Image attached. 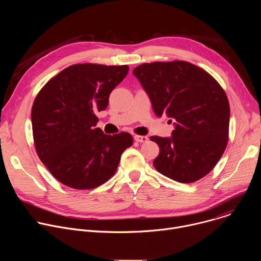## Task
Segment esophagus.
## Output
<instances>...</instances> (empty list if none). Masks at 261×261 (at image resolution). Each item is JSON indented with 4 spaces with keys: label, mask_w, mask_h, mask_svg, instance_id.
Segmentation results:
<instances>
[{
    "label": "esophagus",
    "mask_w": 261,
    "mask_h": 261,
    "mask_svg": "<svg viewBox=\"0 0 261 261\" xmlns=\"http://www.w3.org/2000/svg\"><path fill=\"white\" fill-rule=\"evenodd\" d=\"M134 140L137 141V142H145V141H147V136L135 134V135H134Z\"/></svg>",
    "instance_id": "obj_1"
}]
</instances>
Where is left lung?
Listing matches in <instances>:
<instances>
[{
	"mask_svg": "<svg viewBox=\"0 0 261 261\" xmlns=\"http://www.w3.org/2000/svg\"><path fill=\"white\" fill-rule=\"evenodd\" d=\"M133 74L155 114L175 121L171 137H150L160 147L154 167L184 184L206 175L228 141L230 108L224 90L210 73L186 61L144 63Z\"/></svg>",
	"mask_w": 261,
	"mask_h": 261,
	"instance_id": "8db88e82",
	"label": "left lung"
}]
</instances>
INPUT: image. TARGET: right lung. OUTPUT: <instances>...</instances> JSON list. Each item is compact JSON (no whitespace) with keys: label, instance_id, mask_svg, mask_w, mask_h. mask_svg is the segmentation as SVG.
I'll use <instances>...</instances> for the list:
<instances>
[{"label":"right lung","instance_id":"obj_1","mask_svg":"<svg viewBox=\"0 0 261 261\" xmlns=\"http://www.w3.org/2000/svg\"><path fill=\"white\" fill-rule=\"evenodd\" d=\"M129 67L75 64L62 70L37 94L32 106L34 144L49 172L67 187H99L117 171L133 143L130 133L104 134L98 111L127 75Z\"/></svg>","mask_w":261,"mask_h":261}]
</instances>
